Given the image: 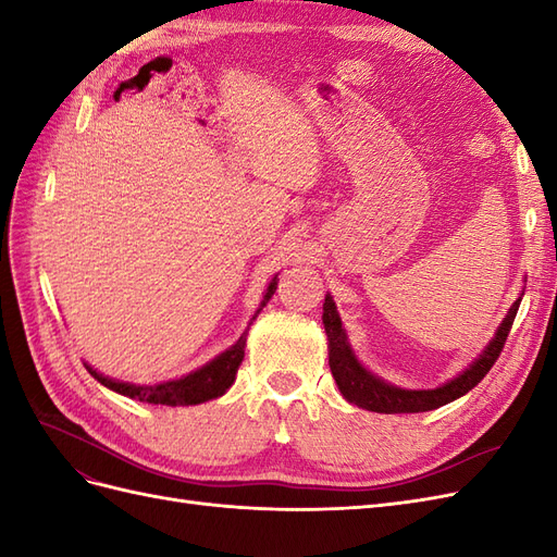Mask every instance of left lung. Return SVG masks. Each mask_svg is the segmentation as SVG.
Masks as SVG:
<instances>
[{"mask_svg":"<svg viewBox=\"0 0 557 557\" xmlns=\"http://www.w3.org/2000/svg\"><path fill=\"white\" fill-rule=\"evenodd\" d=\"M520 297L513 301L511 309L504 315L497 332L487 346L481 350V356L471 362L458 376H453L440 387H432V391H407V387H397L393 383L383 381L381 376L372 374L369 369L358 360L356 350L350 348L348 334L342 325L339 311L332 295H325L323 305V325L327 334V356H330V369L336 381L339 393L360 409L376 411V413H420V411H432L440 409L444 404L467 395L471 387L479 385L481 379L491 372V367L497 362L499 352L507 342L509 330L513 325V318L520 307Z\"/></svg>","mask_w":557,"mask_h":557,"instance_id":"1","label":"left lung"}]
</instances>
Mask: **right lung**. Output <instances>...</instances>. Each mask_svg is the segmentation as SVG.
I'll return each mask as SVG.
<instances>
[{
	"label": "right lung",
	"instance_id": "1",
	"mask_svg": "<svg viewBox=\"0 0 557 557\" xmlns=\"http://www.w3.org/2000/svg\"><path fill=\"white\" fill-rule=\"evenodd\" d=\"M276 285H278V278L274 276L267 285L258 311L252 313L248 327L244 330V334L237 342H234L227 350H223L221 356H215L207 364H201L199 369H195V372L185 374L181 379H172V381L156 383V385H137V383L115 381V379L99 374L97 369H92L88 362H83V364H86L88 372L104 387H109V391H113L117 395H125L129 399H139V401H148V404H164V407H193V404H201V401L221 397L230 391L234 379H237V369L244 360L248 330L252 325V320L258 318V313L267 307V301L272 299V295L276 293Z\"/></svg>",
	"mask_w": 557,
	"mask_h": 557
}]
</instances>
